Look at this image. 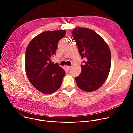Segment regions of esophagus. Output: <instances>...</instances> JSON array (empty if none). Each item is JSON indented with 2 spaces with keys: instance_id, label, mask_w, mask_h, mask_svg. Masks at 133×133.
Segmentation results:
<instances>
[{
  "instance_id": "obj_1",
  "label": "esophagus",
  "mask_w": 133,
  "mask_h": 133,
  "mask_svg": "<svg viewBox=\"0 0 133 133\" xmlns=\"http://www.w3.org/2000/svg\"><path fill=\"white\" fill-rule=\"evenodd\" d=\"M66 67H67V69L68 71L70 70L71 68V66H66Z\"/></svg>"
}]
</instances>
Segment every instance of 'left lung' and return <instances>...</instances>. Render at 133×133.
<instances>
[{"mask_svg": "<svg viewBox=\"0 0 133 133\" xmlns=\"http://www.w3.org/2000/svg\"><path fill=\"white\" fill-rule=\"evenodd\" d=\"M73 39L82 59L81 72L75 78L78 87L91 92L105 82L111 66V53L107 44L95 32L77 27L72 32Z\"/></svg>", "mask_w": 133, "mask_h": 133, "instance_id": "8db88e82", "label": "left lung"}]
</instances>
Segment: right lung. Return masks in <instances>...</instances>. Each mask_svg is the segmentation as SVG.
<instances>
[{"label":"right lung","mask_w":133,"mask_h":133,"mask_svg":"<svg viewBox=\"0 0 133 133\" xmlns=\"http://www.w3.org/2000/svg\"><path fill=\"white\" fill-rule=\"evenodd\" d=\"M65 30L46 31L34 38L25 53L26 72L32 85L40 92L49 94L58 90L66 73L58 63L53 64L59 41Z\"/></svg>","instance_id":"right-lung-1"}]
</instances>
